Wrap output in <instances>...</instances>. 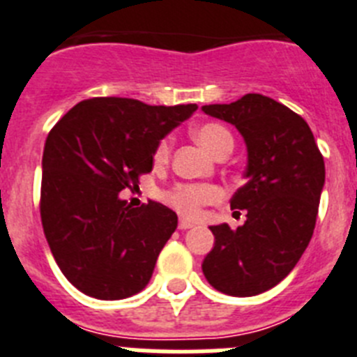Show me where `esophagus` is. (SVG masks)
I'll use <instances>...</instances> for the list:
<instances>
[{
    "instance_id": "34e87169",
    "label": "esophagus",
    "mask_w": 357,
    "mask_h": 357,
    "mask_svg": "<svg viewBox=\"0 0 357 357\" xmlns=\"http://www.w3.org/2000/svg\"><path fill=\"white\" fill-rule=\"evenodd\" d=\"M192 222L190 221H187V219H179V225H178V228L179 230H188V228H192Z\"/></svg>"
}]
</instances>
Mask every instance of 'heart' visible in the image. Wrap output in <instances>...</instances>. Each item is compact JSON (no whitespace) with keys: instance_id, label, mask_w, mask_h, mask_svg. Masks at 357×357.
I'll use <instances>...</instances> for the list:
<instances>
[{"instance_id":"b5f03b06","label":"heart","mask_w":357,"mask_h":357,"mask_svg":"<svg viewBox=\"0 0 357 357\" xmlns=\"http://www.w3.org/2000/svg\"><path fill=\"white\" fill-rule=\"evenodd\" d=\"M194 138L212 156L219 154L226 147L234 149V136L221 123H201V126H197L194 129ZM169 154L170 144L169 140H163L158 145L156 153H154V161L156 163H165L169 160ZM219 197H221V192H219V188L212 187V185H194V183H187V185H176L172 190L167 192L165 199L181 215L188 217V219H196L204 204L213 203Z\"/></svg>"}]
</instances>
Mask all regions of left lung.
Wrapping results in <instances>:
<instances>
[{"label":"left lung","instance_id":"obj_1","mask_svg":"<svg viewBox=\"0 0 357 357\" xmlns=\"http://www.w3.org/2000/svg\"><path fill=\"white\" fill-rule=\"evenodd\" d=\"M241 132L246 144L244 187L230 201L246 222L210 226L215 243L204 257L210 286L255 296L282 282L305 252L325 185V163L307 122L280 102L248 93L231 104L201 107Z\"/></svg>","mask_w":357,"mask_h":357}]
</instances>
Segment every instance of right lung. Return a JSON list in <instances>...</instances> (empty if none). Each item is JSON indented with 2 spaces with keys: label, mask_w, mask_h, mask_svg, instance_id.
<instances>
[{
  "label": "right lung",
  "mask_w": 357,
  "mask_h": 357,
  "mask_svg": "<svg viewBox=\"0 0 357 357\" xmlns=\"http://www.w3.org/2000/svg\"><path fill=\"white\" fill-rule=\"evenodd\" d=\"M196 109L97 97L79 102L50 131L43 230L64 277L88 296L127 298L153 277L178 215L156 201L132 208L120 192L153 170L160 140Z\"/></svg>",
  "instance_id": "obj_1"
}]
</instances>
